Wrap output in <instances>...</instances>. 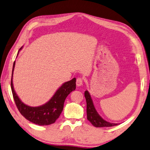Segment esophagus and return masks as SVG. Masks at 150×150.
Instances as JSON below:
<instances>
[{"label":"esophagus","instance_id":"34e87169","mask_svg":"<svg viewBox=\"0 0 150 150\" xmlns=\"http://www.w3.org/2000/svg\"><path fill=\"white\" fill-rule=\"evenodd\" d=\"M76 83H77V85L78 87H80L83 85V78H77V81H76Z\"/></svg>","mask_w":150,"mask_h":150}]
</instances>
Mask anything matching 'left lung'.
Returning a JSON list of instances; mask_svg holds the SVG:
<instances>
[{"label":"left lung","mask_w":150,"mask_h":150,"mask_svg":"<svg viewBox=\"0 0 150 150\" xmlns=\"http://www.w3.org/2000/svg\"><path fill=\"white\" fill-rule=\"evenodd\" d=\"M85 97L87 102V117L93 126L96 127H112L118 125V123H110L103 120L99 114L97 113L93 102L91 99V95L88 91H85Z\"/></svg>","instance_id":"1"}]
</instances>
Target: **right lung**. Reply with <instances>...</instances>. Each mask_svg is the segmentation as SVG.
<instances>
[{
  "instance_id": "1",
  "label": "right lung",
  "mask_w": 150,
  "mask_h": 150,
  "mask_svg": "<svg viewBox=\"0 0 150 150\" xmlns=\"http://www.w3.org/2000/svg\"><path fill=\"white\" fill-rule=\"evenodd\" d=\"M23 47L19 49V51ZM19 51L18 52V54L19 53ZM15 66V61L13 63V71H12L11 90L16 105L21 115L29 122L39 125H48L55 122L62 112L66 97L71 92L76 89L75 78L64 83L57 90L55 93L53 95L51 99L46 103L38 107H30L26 105L21 100L14 89L13 76Z\"/></svg>"
}]
</instances>
